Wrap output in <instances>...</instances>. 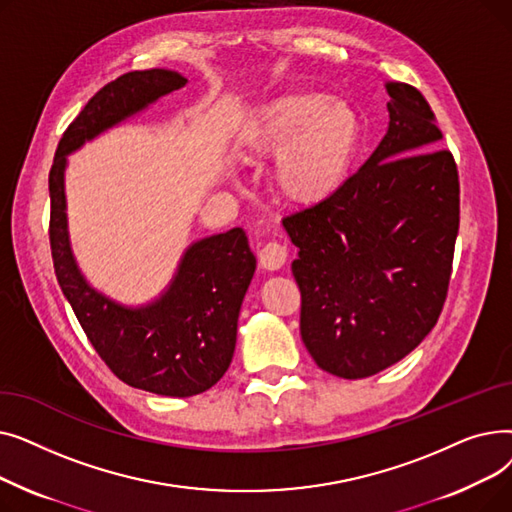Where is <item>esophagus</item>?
<instances>
[{
  "label": "esophagus",
  "instance_id": "1",
  "mask_svg": "<svg viewBox=\"0 0 512 512\" xmlns=\"http://www.w3.org/2000/svg\"><path fill=\"white\" fill-rule=\"evenodd\" d=\"M286 257H288V249L278 240L265 242L259 251V263L265 267V270H280V267L286 263Z\"/></svg>",
  "mask_w": 512,
  "mask_h": 512
}]
</instances>
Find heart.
<instances>
[{"label": "heart", "mask_w": 512, "mask_h": 512, "mask_svg": "<svg viewBox=\"0 0 512 512\" xmlns=\"http://www.w3.org/2000/svg\"><path fill=\"white\" fill-rule=\"evenodd\" d=\"M251 157L276 155L274 186L290 203L315 205L344 182L359 147L351 107L315 91H286L261 107L242 132Z\"/></svg>", "instance_id": "1"}]
</instances>
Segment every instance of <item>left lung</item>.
Segmentation results:
<instances>
[{
    "label": "left lung",
    "mask_w": 512,
    "mask_h": 512,
    "mask_svg": "<svg viewBox=\"0 0 512 512\" xmlns=\"http://www.w3.org/2000/svg\"><path fill=\"white\" fill-rule=\"evenodd\" d=\"M390 126L326 201L282 220L299 259L301 336L313 361L361 380L407 357L442 313L461 186L425 97L388 83Z\"/></svg>",
    "instance_id": "left-lung-1"
}]
</instances>
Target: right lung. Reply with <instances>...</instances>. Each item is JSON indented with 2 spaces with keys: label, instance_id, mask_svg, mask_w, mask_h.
Segmentation results:
<instances>
[{
  "label": "right lung",
  "instance_id": "right-lung-1",
  "mask_svg": "<svg viewBox=\"0 0 512 512\" xmlns=\"http://www.w3.org/2000/svg\"><path fill=\"white\" fill-rule=\"evenodd\" d=\"M172 70H134L99 89L62 134L49 170V245L56 278L97 355L124 384L161 396H195L230 367L240 303L255 274L242 228L203 238L186 251L170 290L143 309L95 292L72 259L64 213L66 155L157 97L182 89Z\"/></svg>",
  "mask_w": 512,
  "mask_h": 512
}]
</instances>
